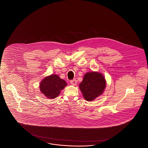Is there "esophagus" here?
<instances>
[{
    "label": "esophagus",
    "mask_w": 148,
    "mask_h": 148,
    "mask_svg": "<svg viewBox=\"0 0 148 148\" xmlns=\"http://www.w3.org/2000/svg\"><path fill=\"white\" fill-rule=\"evenodd\" d=\"M71 84H72V85L75 86L77 84V80L76 79H74V80H72L70 81Z\"/></svg>",
    "instance_id": "34e87169"
}]
</instances>
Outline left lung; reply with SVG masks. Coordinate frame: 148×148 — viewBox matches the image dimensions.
Wrapping results in <instances>:
<instances>
[{
    "label": "left lung",
    "mask_w": 148,
    "mask_h": 148,
    "mask_svg": "<svg viewBox=\"0 0 148 148\" xmlns=\"http://www.w3.org/2000/svg\"><path fill=\"white\" fill-rule=\"evenodd\" d=\"M106 82L105 77L98 72H88L79 85L81 92L87 101H91L103 93Z\"/></svg>",
    "instance_id": "1"
}]
</instances>
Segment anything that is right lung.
Instances as JSON below:
<instances>
[{
    "mask_svg": "<svg viewBox=\"0 0 148 148\" xmlns=\"http://www.w3.org/2000/svg\"><path fill=\"white\" fill-rule=\"evenodd\" d=\"M65 80L61 79L58 75L52 74L45 77L40 82V92L49 99H54L58 97L61 90L67 86Z\"/></svg>",
    "mask_w": 148,
    "mask_h": 148,
    "instance_id": "1",
    "label": "right lung"
}]
</instances>
